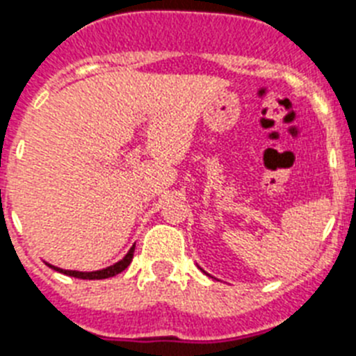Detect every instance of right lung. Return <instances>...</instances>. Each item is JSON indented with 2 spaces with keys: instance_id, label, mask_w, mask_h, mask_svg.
<instances>
[{
  "instance_id": "obj_1",
  "label": "right lung",
  "mask_w": 356,
  "mask_h": 356,
  "mask_svg": "<svg viewBox=\"0 0 356 356\" xmlns=\"http://www.w3.org/2000/svg\"><path fill=\"white\" fill-rule=\"evenodd\" d=\"M134 250H136V244L130 248V252L124 255V259H121V261L115 262L113 266H108V268H104V270H99V271H68V270H61V268H56V266H50V264L49 266L50 268H54L56 271H59V273L70 275V277H76V279H88V280L108 279V277H113V275L121 273L122 270H127L134 259Z\"/></svg>"
}]
</instances>
